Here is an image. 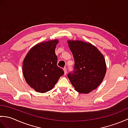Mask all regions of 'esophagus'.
Here are the masks:
<instances>
[{"instance_id":"34e87169","label":"esophagus","mask_w":128,"mask_h":128,"mask_svg":"<svg viewBox=\"0 0 128 128\" xmlns=\"http://www.w3.org/2000/svg\"><path fill=\"white\" fill-rule=\"evenodd\" d=\"M63 70H64V75H66V72H67L66 68H64L63 69Z\"/></svg>"}]
</instances>
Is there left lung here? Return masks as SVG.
<instances>
[{
    "instance_id": "left-lung-1",
    "label": "left lung",
    "mask_w": 128,
    "mask_h": 128,
    "mask_svg": "<svg viewBox=\"0 0 128 128\" xmlns=\"http://www.w3.org/2000/svg\"><path fill=\"white\" fill-rule=\"evenodd\" d=\"M75 64L68 78L75 90L81 94H88L102 82L106 72L104 56L91 43L80 40H68Z\"/></svg>"
}]
</instances>
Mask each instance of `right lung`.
Segmentation results:
<instances>
[{
	"mask_svg": "<svg viewBox=\"0 0 128 128\" xmlns=\"http://www.w3.org/2000/svg\"><path fill=\"white\" fill-rule=\"evenodd\" d=\"M58 42V40H53L37 44L24 59V76L31 88L38 92L50 91L64 74V70L57 66L55 49Z\"/></svg>",
	"mask_w": 128,
	"mask_h": 128,
	"instance_id": "obj_1",
	"label": "right lung"
}]
</instances>
